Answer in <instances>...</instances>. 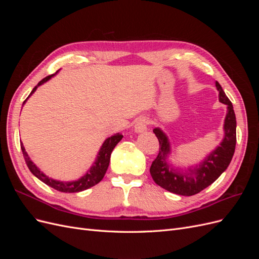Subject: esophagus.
Here are the masks:
<instances>
[{
  "instance_id": "obj_1",
  "label": "esophagus",
  "mask_w": 259,
  "mask_h": 259,
  "mask_svg": "<svg viewBox=\"0 0 259 259\" xmlns=\"http://www.w3.org/2000/svg\"><path fill=\"white\" fill-rule=\"evenodd\" d=\"M148 120L145 119V117H142V119H139L136 124H135V132L136 133H144L147 131L148 127Z\"/></svg>"
}]
</instances>
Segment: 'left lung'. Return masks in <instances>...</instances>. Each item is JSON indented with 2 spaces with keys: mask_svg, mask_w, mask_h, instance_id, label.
Masks as SVG:
<instances>
[{
  "mask_svg": "<svg viewBox=\"0 0 259 259\" xmlns=\"http://www.w3.org/2000/svg\"><path fill=\"white\" fill-rule=\"evenodd\" d=\"M219 92V101L227 105V114L224 124L225 136L214 151H211L204 161L193 168L183 170L175 168L168 162L170 145L165 133L159 127L153 130L156 138L159 139L160 150L150 167V174L156 185L169 192L179 195L197 194L206 187L213 184L229 166L236 149L237 143V121L233 111V106L229 98L217 81L215 82Z\"/></svg>",
  "mask_w": 259,
  "mask_h": 259,
  "instance_id": "8db88e82",
  "label": "left lung"
}]
</instances>
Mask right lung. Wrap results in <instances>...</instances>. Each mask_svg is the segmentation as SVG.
Listing matches in <instances>:
<instances>
[{"mask_svg":"<svg viewBox=\"0 0 259 259\" xmlns=\"http://www.w3.org/2000/svg\"><path fill=\"white\" fill-rule=\"evenodd\" d=\"M57 72L54 73V74H51V75H48L46 77H44L43 80L38 82L37 85L32 90V92L30 93V95L28 96V98L36 91L38 86L44 84L45 82H48L50 79H52V77L55 74H57ZM27 99L23 101V104L26 103ZM122 138H123V135L120 134V133L114 134L111 137H108L105 140V143L103 144V146H101L100 150L97 154V158H96L95 162L93 163L92 167L88 170V173H86L84 176H82L80 179L74 180V182H67V183L66 182H59V180H55L53 178H50L49 176H46L43 173V171H41L40 168L36 167L35 164L30 160L29 155L26 152V149H25V147H23L22 143L20 144V147H21V150H22L23 158H25V161L27 163V166L29 167L31 173H32L36 178H38L44 184H46L48 186L54 188V189H56L60 192L72 193V192H80V191L89 189V188L97 185L100 182V180L104 178L106 171L108 169V166H109V162H110L111 152L114 149V147L117 145V143H119Z\"/></svg>","mask_w":259,"mask_h":259,"instance_id":"1","label":"right lung"}]
</instances>
